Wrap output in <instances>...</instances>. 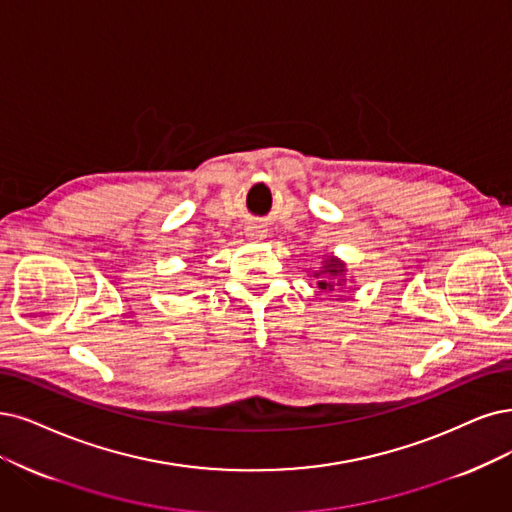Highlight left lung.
<instances>
[{"label": "left lung", "instance_id": "8db88e82", "mask_svg": "<svg viewBox=\"0 0 512 512\" xmlns=\"http://www.w3.org/2000/svg\"><path fill=\"white\" fill-rule=\"evenodd\" d=\"M342 272H344V263H339L337 259H333V257H331V259L325 263L323 272H316L314 276L318 278L320 274H329V276L333 278V276H342ZM337 285H339V282H337ZM318 287H320V289H325V291H327V289L331 291V289H333V282H331V280H325V278H320V280H318Z\"/></svg>", "mask_w": 512, "mask_h": 512}]
</instances>
